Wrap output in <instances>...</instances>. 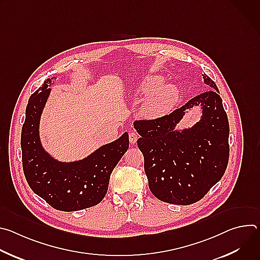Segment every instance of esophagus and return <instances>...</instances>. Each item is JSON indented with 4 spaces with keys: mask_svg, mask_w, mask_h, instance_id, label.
Returning a JSON list of instances; mask_svg holds the SVG:
<instances>
[{
    "mask_svg": "<svg viewBox=\"0 0 260 260\" xmlns=\"http://www.w3.org/2000/svg\"><path fill=\"white\" fill-rule=\"evenodd\" d=\"M128 139H129L131 144H135L137 142V140H138V135L136 133H134V132H129Z\"/></svg>",
    "mask_w": 260,
    "mask_h": 260,
    "instance_id": "esophagus-1",
    "label": "esophagus"
}]
</instances>
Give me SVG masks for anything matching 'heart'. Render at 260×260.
<instances>
[{"mask_svg": "<svg viewBox=\"0 0 260 260\" xmlns=\"http://www.w3.org/2000/svg\"><path fill=\"white\" fill-rule=\"evenodd\" d=\"M161 76H149L138 86L135 94L145 99L141 107V113L146 118H159L166 115L178 102L180 92L174 84H164Z\"/></svg>", "mask_w": 260, "mask_h": 260, "instance_id": "1", "label": "heart"}]
</instances>
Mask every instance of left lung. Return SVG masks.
I'll list each match as a JSON object with an SVG mask.
<instances>
[{"instance_id":"left-lung-1","label":"left lung","mask_w":260,"mask_h":260,"mask_svg":"<svg viewBox=\"0 0 260 260\" xmlns=\"http://www.w3.org/2000/svg\"><path fill=\"white\" fill-rule=\"evenodd\" d=\"M209 90L172 113L134 122L141 138L138 147L150 191L159 201L191 205L202 200L225 173L230 157V124L215 82L206 74ZM200 104L202 119L182 132L174 126L184 111Z\"/></svg>"}]
</instances>
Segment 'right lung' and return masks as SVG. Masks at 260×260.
<instances>
[{"label":"right lung","mask_w":260,"mask_h":260,"mask_svg":"<svg viewBox=\"0 0 260 260\" xmlns=\"http://www.w3.org/2000/svg\"><path fill=\"white\" fill-rule=\"evenodd\" d=\"M53 78L29 98L21 129L22 169L31 190L52 208L72 212L93 207L105 198L110 176L128 149V135L104 145L86 158L60 162L46 153L39 138L42 110L50 92Z\"/></svg>","instance_id":"right-lung-1"}]
</instances>
